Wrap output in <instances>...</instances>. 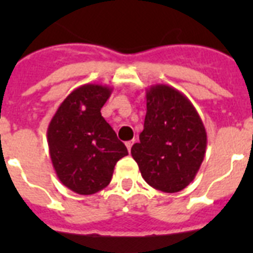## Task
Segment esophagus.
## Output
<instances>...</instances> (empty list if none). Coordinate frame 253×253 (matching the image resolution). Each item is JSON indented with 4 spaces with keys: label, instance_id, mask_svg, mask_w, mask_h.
Returning <instances> with one entry per match:
<instances>
[{
    "label": "esophagus",
    "instance_id": "esophagus-1",
    "mask_svg": "<svg viewBox=\"0 0 253 253\" xmlns=\"http://www.w3.org/2000/svg\"><path fill=\"white\" fill-rule=\"evenodd\" d=\"M132 144H134V140H128V142H126V147L127 150H128V152H131V147H132Z\"/></svg>",
    "mask_w": 253,
    "mask_h": 253
}]
</instances>
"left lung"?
Instances as JSON below:
<instances>
[{"mask_svg":"<svg viewBox=\"0 0 253 253\" xmlns=\"http://www.w3.org/2000/svg\"><path fill=\"white\" fill-rule=\"evenodd\" d=\"M147 113L139 143L131 148L143 178L152 188L177 193L188 186L204 162L208 134L196 107L173 86L147 89Z\"/></svg>","mask_w":253,"mask_h":253,"instance_id":"1","label":"left lung"}]
</instances>
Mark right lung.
I'll return each mask as SVG.
<instances>
[{
  "label": "right lung",
  "instance_id": "1",
  "mask_svg": "<svg viewBox=\"0 0 253 253\" xmlns=\"http://www.w3.org/2000/svg\"><path fill=\"white\" fill-rule=\"evenodd\" d=\"M107 85L76 87L57 107L47 128L49 156L61 184L81 196H90L110 184L114 167L126 146L101 115L110 97Z\"/></svg>",
  "mask_w": 253,
  "mask_h": 253
}]
</instances>
